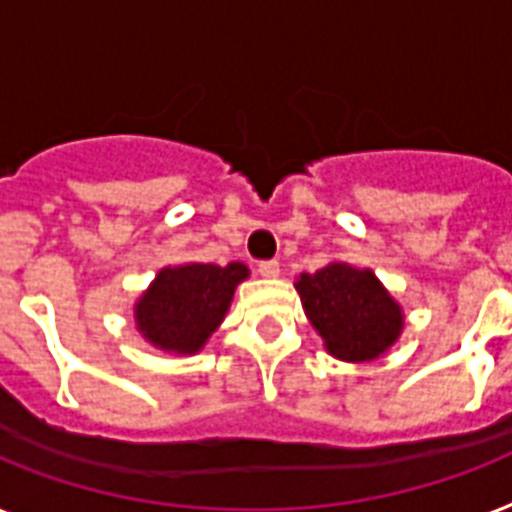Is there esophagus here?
Instances as JSON below:
<instances>
[{"label": "esophagus", "mask_w": 512, "mask_h": 512, "mask_svg": "<svg viewBox=\"0 0 512 512\" xmlns=\"http://www.w3.org/2000/svg\"><path fill=\"white\" fill-rule=\"evenodd\" d=\"M257 273L265 278H276L281 273V265H278V260H263V263L257 265Z\"/></svg>", "instance_id": "34e87169"}]
</instances>
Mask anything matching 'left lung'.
Here are the masks:
<instances>
[{
  "mask_svg": "<svg viewBox=\"0 0 512 512\" xmlns=\"http://www.w3.org/2000/svg\"><path fill=\"white\" fill-rule=\"evenodd\" d=\"M297 292L323 347L347 363L384 355L402 334V307L368 268L328 263L297 278Z\"/></svg>",
  "mask_w": 512,
  "mask_h": 512,
  "instance_id": "obj_1",
  "label": "left lung"
}]
</instances>
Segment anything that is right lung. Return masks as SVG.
<instances>
[{
  "label": "right lung",
  "mask_w": 512,
  "mask_h": 512,
  "mask_svg": "<svg viewBox=\"0 0 512 512\" xmlns=\"http://www.w3.org/2000/svg\"><path fill=\"white\" fill-rule=\"evenodd\" d=\"M247 276L244 263L168 265L136 302V328L160 350L194 355L223 323L236 286Z\"/></svg>",
  "instance_id": "add662e5"
}]
</instances>
